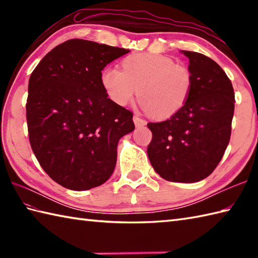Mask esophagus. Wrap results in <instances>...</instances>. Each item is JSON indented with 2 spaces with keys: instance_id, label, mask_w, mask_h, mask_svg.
I'll return each mask as SVG.
<instances>
[{
  "instance_id": "1",
  "label": "esophagus",
  "mask_w": 258,
  "mask_h": 258,
  "mask_svg": "<svg viewBox=\"0 0 258 258\" xmlns=\"http://www.w3.org/2000/svg\"><path fill=\"white\" fill-rule=\"evenodd\" d=\"M133 120H134V124H135L136 127H142V126L146 125V120L143 119V118H141L140 115H138V114L134 115Z\"/></svg>"
}]
</instances>
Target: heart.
I'll return each instance as SVG.
<instances>
[{
    "label": "heart",
    "mask_w": 258,
    "mask_h": 258,
    "mask_svg": "<svg viewBox=\"0 0 258 258\" xmlns=\"http://www.w3.org/2000/svg\"><path fill=\"white\" fill-rule=\"evenodd\" d=\"M108 97L124 106L139 89L141 105L156 118H168L182 108L193 89V76L184 65L163 54L136 53L124 58L123 70L108 65L101 73Z\"/></svg>",
    "instance_id": "1"
}]
</instances>
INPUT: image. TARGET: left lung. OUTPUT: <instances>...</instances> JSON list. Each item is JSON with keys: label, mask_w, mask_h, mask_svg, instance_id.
Segmentation results:
<instances>
[{"label": "left lung", "mask_w": 258, "mask_h": 258, "mask_svg": "<svg viewBox=\"0 0 258 258\" xmlns=\"http://www.w3.org/2000/svg\"><path fill=\"white\" fill-rule=\"evenodd\" d=\"M189 59L193 89L185 105L169 119L149 123L147 155L155 172L171 182L195 183L216 168L231 139L235 95L223 69L201 53Z\"/></svg>", "instance_id": "1"}]
</instances>
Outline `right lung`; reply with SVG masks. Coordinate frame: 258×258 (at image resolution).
Masks as SVG:
<instances>
[{
	"label": "right lung",
	"mask_w": 258,
	"mask_h": 258,
	"mask_svg": "<svg viewBox=\"0 0 258 258\" xmlns=\"http://www.w3.org/2000/svg\"><path fill=\"white\" fill-rule=\"evenodd\" d=\"M128 52L73 38L48 52L30 76V144L45 173L65 188L105 183L119 139L135 128L133 113L108 98L101 82L103 69Z\"/></svg>",
	"instance_id": "obj_1"
}]
</instances>
